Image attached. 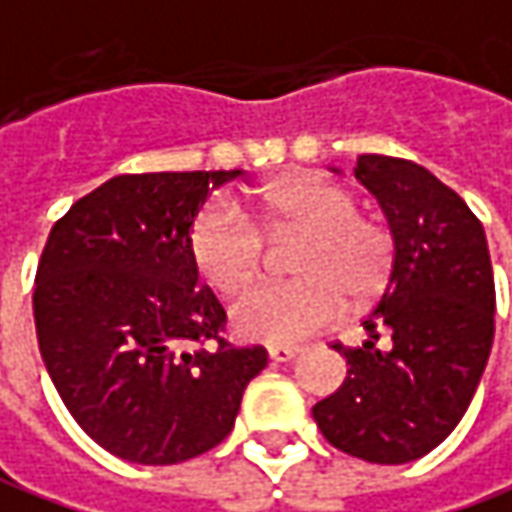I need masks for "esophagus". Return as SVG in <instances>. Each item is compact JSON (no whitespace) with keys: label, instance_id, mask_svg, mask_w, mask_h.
<instances>
[{"label":"esophagus","instance_id":"obj_1","mask_svg":"<svg viewBox=\"0 0 512 512\" xmlns=\"http://www.w3.org/2000/svg\"><path fill=\"white\" fill-rule=\"evenodd\" d=\"M300 354V348H291V345H272L269 348V360L274 362H291Z\"/></svg>","mask_w":512,"mask_h":512}]
</instances>
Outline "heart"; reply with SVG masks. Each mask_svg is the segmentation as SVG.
Wrapping results in <instances>:
<instances>
[{
	"instance_id": "heart-1",
	"label": "heart",
	"mask_w": 512,
	"mask_h": 512,
	"mask_svg": "<svg viewBox=\"0 0 512 512\" xmlns=\"http://www.w3.org/2000/svg\"><path fill=\"white\" fill-rule=\"evenodd\" d=\"M300 235L289 255V283H257L235 297L229 323L243 340L297 343L326 328L345 309V294L362 303L391 272L394 240L357 215L345 186L300 175L263 189L243 203L235 195L212 201L192 226L189 249L203 280L221 294L246 286L263 260V235Z\"/></svg>"
}]
</instances>
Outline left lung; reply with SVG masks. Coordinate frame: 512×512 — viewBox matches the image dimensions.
I'll return each instance as SVG.
<instances>
[{"instance_id":"8db88e82","label":"left lung","mask_w":512,"mask_h":512,"mask_svg":"<svg viewBox=\"0 0 512 512\" xmlns=\"http://www.w3.org/2000/svg\"><path fill=\"white\" fill-rule=\"evenodd\" d=\"M354 175L394 238L365 343L343 348L348 377L311 408L343 453L405 465L445 442L465 416L493 345L496 286L479 218L433 172L405 158L360 155Z\"/></svg>"}]
</instances>
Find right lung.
I'll use <instances>...</instances> for the list:
<instances>
[{"label":"right lung","mask_w":512,"mask_h":512,"mask_svg":"<svg viewBox=\"0 0 512 512\" xmlns=\"http://www.w3.org/2000/svg\"><path fill=\"white\" fill-rule=\"evenodd\" d=\"M240 169L115 175L50 229L33 317L67 411L135 465H178L221 445L266 348L221 337L226 311L198 283L189 229Z\"/></svg>","instance_id":"right-lung-1"}]
</instances>
